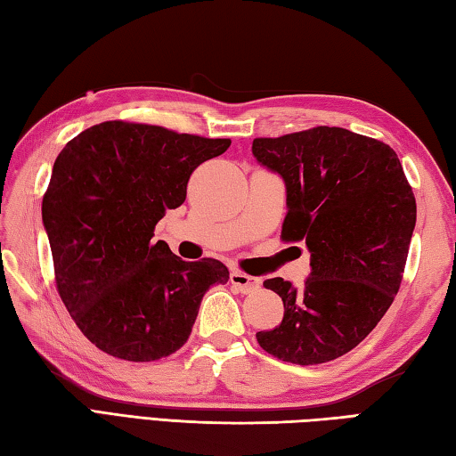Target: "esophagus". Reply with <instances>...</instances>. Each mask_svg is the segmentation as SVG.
<instances>
[{
    "instance_id": "obj_1",
    "label": "esophagus",
    "mask_w": 456,
    "mask_h": 456,
    "mask_svg": "<svg viewBox=\"0 0 456 456\" xmlns=\"http://www.w3.org/2000/svg\"><path fill=\"white\" fill-rule=\"evenodd\" d=\"M229 281H231V284H233V287H237L240 292H245V294L253 292V290H256L258 287H261V281H258L256 276L245 274V273H240V271L231 273L229 274Z\"/></svg>"
}]
</instances>
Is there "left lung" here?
Instances as JSON below:
<instances>
[{
    "mask_svg": "<svg viewBox=\"0 0 456 456\" xmlns=\"http://www.w3.org/2000/svg\"><path fill=\"white\" fill-rule=\"evenodd\" d=\"M255 158L287 185L281 239L305 243L310 276L300 289L269 279L282 322L256 332L265 352L314 365L354 350L386 314L403 279L417 205L387 144L336 126L255 138Z\"/></svg>",
    "mask_w": 456,
    "mask_h": 456,
    "instance_id": "obj_1",
    "label": "left lung"
}]
</instances>
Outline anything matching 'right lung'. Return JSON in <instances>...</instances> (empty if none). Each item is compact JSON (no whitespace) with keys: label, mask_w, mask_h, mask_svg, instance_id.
I'll return each mask as SVG.
<instances>
[{"label":"right lung","mask_w":456,"mask_h":456,"mask_svg":"<svg viewBox=\"0 0 456 456\" xmlns=\"http://www.w3.org/2000/svg\"><path fill=\"white\" fill-rule=\"evenodd\" d=\"M231 146L151 124L109 120L75 136L43 195L62 305L98 350L154 362L187 342L203 294L225 284L217 258L185 263L154 229L185 201L193 169Z\"/></svg>","instance_id":"add662e5"}]
</instances>
